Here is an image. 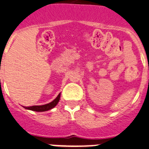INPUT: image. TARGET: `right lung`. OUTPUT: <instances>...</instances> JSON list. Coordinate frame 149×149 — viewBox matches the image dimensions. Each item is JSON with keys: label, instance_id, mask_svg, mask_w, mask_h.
<instances>
[{"label": "right lung", "instance_id": "right-lung-1", "mask_svg": "<svg viewBox=\"0 0 149 149\" xmlns=\"http://www.w3.org/2000/svg\"><path fill=\"white\" fill-rule=\"evenodd\" d=\"M60 95L61 93H59L57 95V97L52 101L51 102L48 103L47 104H44V105H40V106H31V107H23L25 109H29V110H32L35 111V112H45V111L50 110V109H53L54 107H55L56 105H57L58 102L59 101L60 99Z\"/></svg>", "mask_w": 149, "mask_h": 149}]
</instances>
